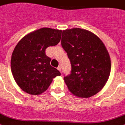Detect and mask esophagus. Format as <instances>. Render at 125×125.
<instances>
[{"label":"esophagus","instance_id":"1","mask_svg":"<svg viewBox=\"0 0 125 125\" xmlns=\"http://www.w3.org/2000/svg\"><path fill=\"white\" fill-rule=\"evenodd\" d=\"M57 69L59 70V71L61 72V71H62V67H61V66H58V68H57Z\"/></svg>","mask_w":125,"mask_h":125}]
</instances>
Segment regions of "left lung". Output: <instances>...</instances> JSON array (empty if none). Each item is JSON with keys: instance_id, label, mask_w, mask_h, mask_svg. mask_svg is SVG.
<instances>
[{"instance_id": "left-lung-1", "label": "left lung", "mask_w": 125, "mask_h": 125, "mask_svg": "<svg viewBox=\"0 0 125 125\" xmlns=\"http://www.w3.org/2000/svg\"><path fill=\"white\" fill-rule=\"evenodd\" d=\"M61 45L71 64L64 80L76 96L89 98L102 89L108 81L111 61L99 38L87 30L74 28L62 31Z\"/></svg>"}]
</instances>
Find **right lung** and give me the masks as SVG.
Here are the masks:
<instances>
[{
	"label": "right lung",
	"instance_id": "obj_1",
	"mask_svg": "<svg viewBox=\"0 0 125 125\" xmlns=\"http://www.w3.org/2000/svg\"><path fill=\"white\" fill-rule=\"evenodd\" d=\"M62 31L42 28L22 38L13 50L11 72L19 87L30 94H40L49 87L53 78L61 73L50 64L45 55L49 46L57 45Z\"/></svg>",
	"mask_w": 125,
	"mask_h": 125
}]
</instances>
